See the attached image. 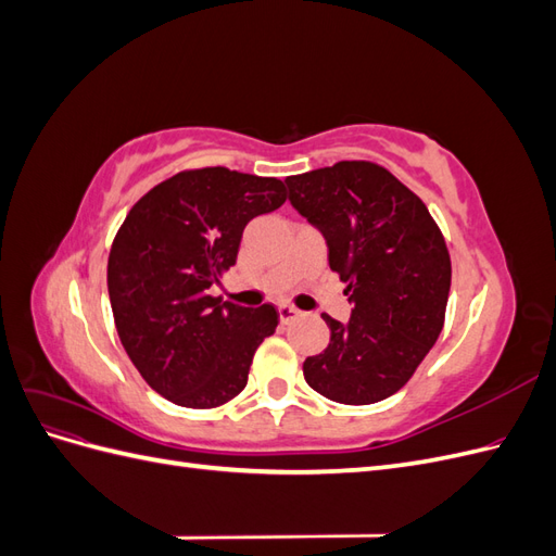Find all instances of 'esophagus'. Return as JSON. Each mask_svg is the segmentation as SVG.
Listing matches in <instances>:
<instances>
[{"instance_id": "34e87169", "label": "esophagus", "mask_w": 556, "mask_h": 556, "mask_svg": "<svg viewBox=\"0 0 556 556\" xmlns=\"http://www.w3.org/2000/svg\"><path fill=\"white\" fill-rule=\"evenodd\" d=\"M299 315H301V311H296L294 306H288V304L278 306V317H280V323H282V325H290L292 319H296Z\"/></svg>"}]
</instances>
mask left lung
<instances>
[{
    "label": "left lung",
    "mask_w": 556,
    "mask_h": 556,
    "mask_svg": "<svg viewBox=\"0 0 556 556\" xmlns=\"http://www.w3.org/2000/svg\"><path fill=\"white\" fill-rule=\"evenodd\" d=\"M290 204L323 233L348 282V323L323 315L329 345L304 362L317 394L366 406L396 394L443 329L450 252L422 199L374 162L285 178Z\"/></svg>",
    "instance_id": "8db88e82"
}]
</instances>
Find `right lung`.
Here are the masks:
<instances>
[{
    "label": "right lung",
    "instance_id": "1",
    "mask_svg": "<svg viewBox=\"0 0 556 556\" xmlns=\"http://www.w3.org/2000/svg\"><path fill=\"white\" fill-rule=\"evenodd\" d=\"M285 199L278 178L206 166L155 185L127 213L109 255L111 308L131 364L164 399L215 408L245 387L278 313L208 290L237 264L245 225Z\"/></svg>",
    "mask_w": 556,
    "mask_h": 556
}]
</instances>
